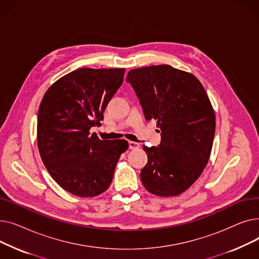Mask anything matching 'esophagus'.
I'll list each match as a JSON object with an SVG mask.
<instances>
[{
    "mask_svg": "<svg viewBox=\"0 0 259 259\" xmlns=\"http://www.w3.org/2000/svg\"><path fill=\"white\" fill-rule=\"evenodd\" d=\"M129 148L131 150H135V149L140 148V144L137 142H129Z\"/></svg>",
    "mask_w": 259,
    "mask_h": 259,
    "instance_id": "34e87169",
    "label": "esophagus"
}]
</instances>
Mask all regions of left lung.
<instances>
[{
  "instance_id": "obj_1",
  "label": "left lung",
  "mask_w": 259,
  "mask_h": 259,
  "mask_svg": "<svg viewBox=\"0 0 259 259\" xmlns=\"http://www.w3.org/2000/svg\"><path fill=\"white\" fill-rule=\"evenodd\" d=\"M126 79L146 119H155L161 135L158 147H143L148 162L141 171L142 183L154 195H180L210 158L215 114L207 92L192 73L169 65L132 69Z\"/></svg>"
}]
</instances>
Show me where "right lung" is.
I'll return each mask as SVG.
<instances>
[{
    "label": "right lung",
    "mask_w": 259,
    "mask_h": 259,
    "mask_svg": "<svg viewBox=\"0 0 259 259\" xmlns=\"http://www.w3.org/2000/svg\"><path fill=\"white\" fill-rule=\"evenodd\" d=\"M124 68H80L53 83L40 102L37 147L51 178L79 197L102 194L110 186L125 140L90 134L124 80Z\"/></svg>",
    "instance_id": "obj_1"
}]
</instances>
